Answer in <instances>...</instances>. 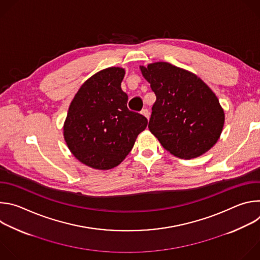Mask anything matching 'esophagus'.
<instances>
[{
    "mask_svg": "<svg viewBox=\"0 0 260 260\" xmlns=\"http://www.w3.org/2000/svg\"><path fill=\"white\" fill-rule=\"evenodd\" d=\"M141 114H142L143 116H145V117L147 118V120H149L150 112H149V111H148V109H143V110H142V112H141Z\"/></svg>",
    "mask_w": 260,
    "mask_h": 260,
    "instance_id": "obj_1",
    "label": "esophagus"
}]
</instances>
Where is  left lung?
Masks as SVG:
<instances>
[{"label":"left lung","mask_w":260,"mask_h":260,"mask_svg":"<svg viewBox=\"0 0 260 260\" xmlns=\"http://www.w3.org/2000/svg\"><path fill=\"white\" fill-rule=\"evenodd\" d=\"M156 95L149 131L171 154L199 157L217 143L224 125V111L212 89L196 74L157 61L140 66Z\"/></svg>","instance_id":"obj_1"}]
</instances>
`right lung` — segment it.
Segmentation results:
<instances>
[{
	"mask_svg": "<svg viewBox=\"0 0 260 260\" xmlns=\"http://www.w3.org/2000/svg\"><path fill=\"white\" fill-rule=\"evenodd\" d=\"M125 71L104 69L88 78L74 96L63 123L71 153L95 170L117 167L133 149L147 119L127 108L121 89Z\"/></svg>",
	"mask_w": 260,
	"mask_h": 260,
	"instance_id": "1",
	"label": "right lung"
}]
</instances>
